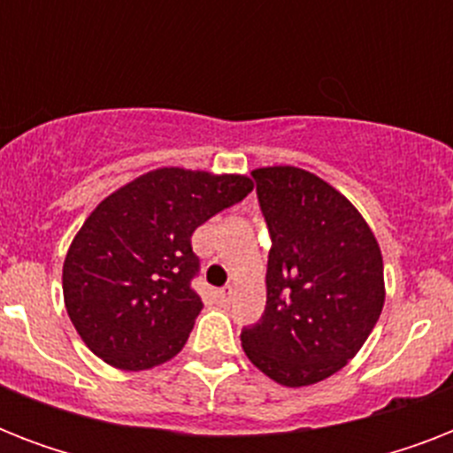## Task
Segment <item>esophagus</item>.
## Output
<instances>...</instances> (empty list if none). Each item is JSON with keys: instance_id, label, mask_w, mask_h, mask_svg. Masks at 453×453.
I'll return each mask as SVG.
<instances>
[{"instance_id": "obj_1", "label": "esophagus", "mask_w": 453, "mask_h": 453, "mask_svg": "<svg viewBox=\"0 0 453 453\" xmlns=\"http://www.w3.org/2000/svg\"><path fill=\"white\" fill-rule=\"evenodd\" d=\"M233 296H234L233 287H223V289L216 291V298H219V303H223V305H227V303L233 301Z\"/></svg>"}]
</instances>
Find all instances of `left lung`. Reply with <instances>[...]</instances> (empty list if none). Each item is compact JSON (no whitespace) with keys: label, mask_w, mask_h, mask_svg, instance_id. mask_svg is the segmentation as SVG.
I'll return each instance as SVG.
<instances>
[{"label":"left lung","mask_w":453,"mask_h":453,"mask_svg":"<svg viewBox=\"0 0 453 453\" xmlns=\"http://www.w3.org/2000/svg\"><path fill=\"white\" fill-rule=\"evenodd\" d=\"M270 233L268 301L242 329L247 357L277 383L329 379L379 322L383 258L359 211L322 178L296 166L251 171Z\"/></svg>","instance_id":"left-lung-1"}]
</instances>
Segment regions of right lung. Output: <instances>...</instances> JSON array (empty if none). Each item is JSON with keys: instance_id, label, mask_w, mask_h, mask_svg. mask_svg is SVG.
<instances>
[{"instance_id": "add662e5", "label": "right lung", "mask_w": 453, "mask_h": 453, "mask_svg": "<svg viewBox=\"0 0 453 453\" xmlns=\"http://www.w3.org/2000/svg\"><path fill=\"white\" fill-rule=\"evenodd\" d=\"M247 176L157 169L96 206L63 265L67 315L108 365L141 372L180 352L202 298L192 233L251 192Z\"/></svg>"}]
</instances>
